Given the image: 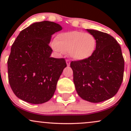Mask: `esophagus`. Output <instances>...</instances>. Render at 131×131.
<instances>
[{"label":"esophagus","mask_w":131,"mask_h":131,"mask_svg":"<svg viewBox=\"0 0 131 131\" xmlns=\"http://www.w3.org/2000/svg\"><path fill=\"white\" fill-rule=\"evenodd\" d=\"M66 62H67V64L68 67H69V66L70 65V61L69 60H66Z\"/></svg>","instance_id":"esophagus-1"}]
</instances>
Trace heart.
Returning <instances> with one entry per match:
<instances>
[{"mask_svg":"<svg viewBox=\"0 0 131 131\" xmlns=\"http://www.w3.org/2000/svg\"><path fill=\"white\" fill-rule=\"evenodd\" d=\"M96 40L94 36L81 31H70L58 34L52 47L55 52L63 54L68 52L76 60H84L89 58L94 52Z\"/></svg>","mask_w":131,"mask_h":131,"instance_id":"1","label":"heart"}]
</instances>
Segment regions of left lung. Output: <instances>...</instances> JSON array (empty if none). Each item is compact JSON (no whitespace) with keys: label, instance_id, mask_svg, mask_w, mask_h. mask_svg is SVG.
Masks as SVG:
<instances>
[{"label":"left lung","instance_id":"8db88e82","mask_svg":"<svg viewBox=\"0 0 131 131\" xmlns=\"http://www.w3.org/2000/svg\"><path fill=\"white\" fill-rule=\"evenodd\" d=\"M96 40V48L89 58L73 61V81L79 97L99 103L115 96L123 82L124 60L121 47L112 36L86 29Z\"/></svg>","mask_w":131,"mask_h":131}]
</instances>
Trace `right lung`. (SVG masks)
<instances>
[{"label":"right lung","mask_w":131,"mask_h":131,"mask_svg":"<svg viewBox=\"0 0 131 131\" xmlns=\"http://www.w3.org/2000/svg\"><path fill=\"white\" fill-rule=\"evenodd\" d=\"M62 27L56 23H34L22 30L11 48L8 64L10 87L21 100L41 104L53 97L67 63L64 58L50 57L52 34Z\"/></svg>","instance_id":"obj_1"}]
</instances>
